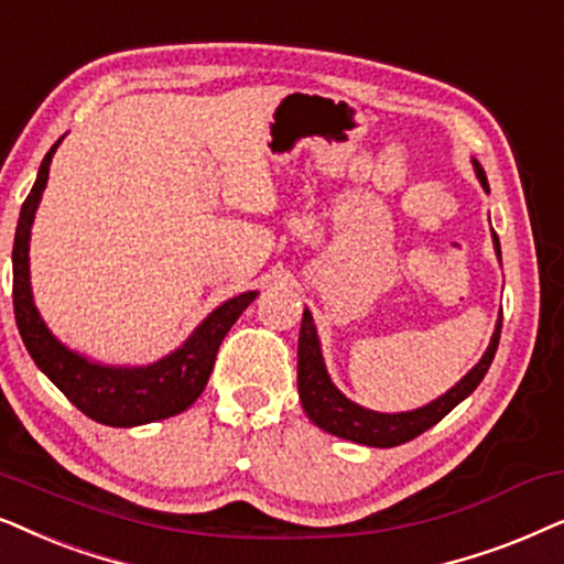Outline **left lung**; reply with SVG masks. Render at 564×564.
Instances as JSON below:
<instances>
[{"label": "left lung", "instance_id": "1", "mask_svg": "<svg viewBox=\"0 0 564 564\" xmlns=\"http://www.w3.org/2000/svg\"><path fill=\"white\" fill-rule=\"evenodd\" d=\"M475 167H477L479 183H482L485 191H490V187H487L485 170L479 167L477 162ZM492 239H495V250H498V258H500L498 235H492ZM500 327H502V317L498 319L490 348L485 350L482 360H479L475 369H471L459 384L448 389L444 397H438V400H433L431 404H425V408L420 410L387 415V412L358 408L356 402H350L348 397L337 392L335 384L327 377L325 360H322L319 337H317V329H314L312 314L310 310H304L302 333H299V397H302L304 412L310 415L314 425L322 427V431L340 435V438L356 441V444L377 446V448L408 444V441L415 438V435L425 433L427 427H433L438 420H444L448 412L464 400V397L475 392L479 381L485 379L487 369H490L495 350H498Z\"/></svg>", "mask_w": 564, "mask_h": 564}]
</instances>
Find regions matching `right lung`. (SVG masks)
<instances>
[{
  "label": "right lung",
  "mask_w": 564,
  "mask_h": 564,
  "mask_svg": "<svg viewBox=\"0 0 564 564\" xmlns=\"http://www.w3.org/2000/svg\"><path fill=\"white\" fill-rule=\"evenodd\" d=\"M58 144H62V139L43 156L37 180L20 208L18 231H14L12 302L22 343H25L37 369L62 389L66 400L85 412L87 417L97 420V423L131 427L177 415V412L191 408L206 389L224 335L229 333L231 325L239 319V314L250 306L258 294L247 291L242 296L229 299L227 304H221L219 310L208 314L204 325H198V329L187 337L183 348H177L152 366H141V369L97 366L77 356V352H72L69 348H64L48 333V327L43 325L41 314L35 310L28 273L30 224L35 219L37 200H41V193L48 180L51 156H54Z\"/></svg>",
  "instance_id": "1"
}]
</instances>
